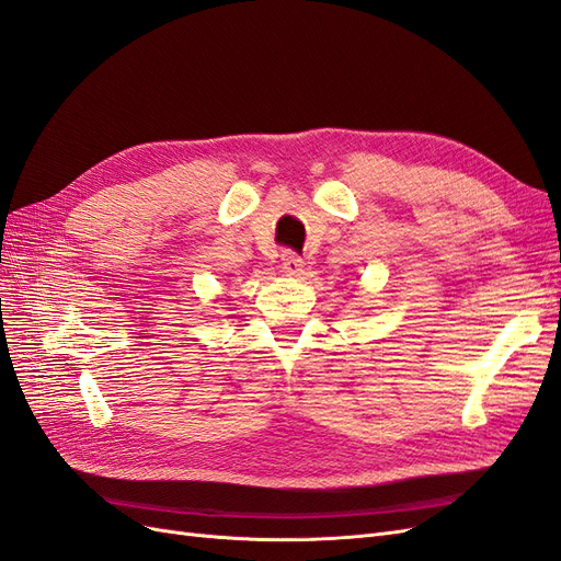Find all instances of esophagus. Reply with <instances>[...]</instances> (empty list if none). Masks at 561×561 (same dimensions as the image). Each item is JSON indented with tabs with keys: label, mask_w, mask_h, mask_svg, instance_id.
I'll use <instances>...</instances> for the list:
<instances>
[{
	"label": "esophagus",
	"mask_w": 561,
	"mask_h": 561,
	"mask_svg": "<svg viewBox=\"0 0 561 561\" xmlns=\"http://www.w3.org/2000/svg\"><path fill=\"white\" fill-rule=\"evenodd\" d=\"M280 262H283V271H285V274H290V276H299L301 271H304V260L299 257V254H297L295 250H285V252L280 254Z\"/></svg>",
	"instance_id": "obj_1"
}]
</instances>
